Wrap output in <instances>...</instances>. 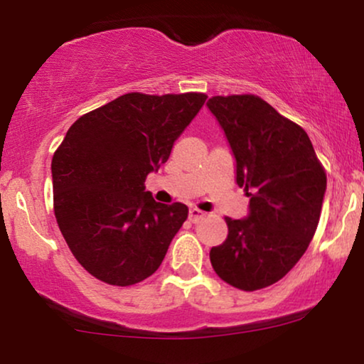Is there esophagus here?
Here are the masks:
<instances>
[{
	"mask_svg": "<svg viewBox=\"0 0 364 364\" xmlns=\"http://www.w3.org/2000/svg\"><path fill=\"white\" fill-rule=\"evenodd\" d=\"M203 218H204V213L199 211L198 208H191V209H189V221H191V223L201 221Z\"/></svg>",
	"mask_w": 364,
	"mask_h": 364,
	"instance_id": "1",
	"label": "esophagus"
}]
</instances>
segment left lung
Here are the masks:
<instances>
[{
	"mask_svg": "<svg viewBox=\"0 0 364 364\" xmlns=\"http://www.w3.org/2000/svg\"><path fill=\"white\" fill-rule=\"evenodd\" d=\"M235 158L249 214L226 218L228 239L211 249L219 277L252 291L279 282L305 254L320 221L326 175L306 132L257 95L208 100Z\"/></svg>",
	"mask_w": 364,
	"mask_h": 364,
	"instance_id": "1",
	"label": "left lung"
}]
</instances>
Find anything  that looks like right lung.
Segmentation results:
<instances>
[{"label": "right lung", "instance_id": "1", "mask_svg": "<svg viewBox=\"0 0 364 364\" xmlns=\"http://www.w3.org/2000/svg\"><path fill=\"white\" fill-rule=\"evenodd\" d=\"M206 99L130 92L65 133L50 165L54 214L70 252L95 279L129 287L161 265L188 208L156 203L145 180L166 163Z\"/></svg>", "mask_w": 364, "mask_h": 364}]
</instances>
